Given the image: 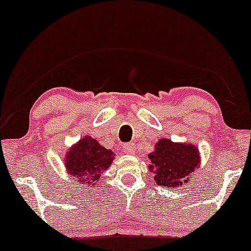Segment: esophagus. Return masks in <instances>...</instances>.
<instances>
[{"mask_svg":"<svg viewBox=\"0 0 251 251\" xmlns=\"http://www.w3.org/2000/svg\"><path fill=\"white\" fill-rule=\"evenodd\" d=\"M123 151H124V153H126V154H134L135 153V146H134V144H132V142L124 144Z\"/></svg>","mask_w":251,"mask_h":251,"instance_id":"34e87169","label":"esophagus"}]
</instances>
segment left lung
I'll return each mask as SVG.
<instances>
[{
  "instance_id": "obj_1",
  "label": "left lung",
  "mask_w": 251,
  "mask_h": 251,
  "mask_svg": "<svg viewBox=\"0 0 251 251\" xmlns=\"http://www.w3.org/2000/svg\"><path fill=\"white\" fill-rule=\"evenodd\" d=\"M149 171L154 174L157 185L177 188L185 185L190 176L201 164L198 148L191 144H176L169 139H161L148 155Z\"/></svg>"
}]
</instances>
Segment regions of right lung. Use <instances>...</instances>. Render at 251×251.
Segmentation results:
<instances>
[{
	"instance_id": "1",
	"label": "right lung",
	"mask_w": 251,
	"mask_h": 251,
	"mask_svg": "<svg viewBox=\"0 0 251 251\" xmlns=\"http://www.w3.org/2000/svg\"><path fill=\"white\" fill-rule=\"evenodd\" d=\"M113 156L112 151L104 148L91 136H84L67 151L65 166L78 185L95 186L100 174L112 163Z\"/></svg>"
}]
</instances>
